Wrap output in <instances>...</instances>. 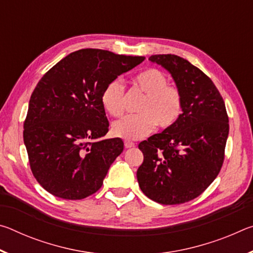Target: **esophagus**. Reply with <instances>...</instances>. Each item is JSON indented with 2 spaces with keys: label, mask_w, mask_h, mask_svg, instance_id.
<instances>
[{
  "label": "esophagus",
  "mask_w": 253,
  "mask_h": 253,
  "mask_svg": "<svg viewBox=\"0 0 253 253\" xmlns=\"http://www.w3.org/2000/svg\"><path fill=\"white\" fill-rule=\"evenodd\" d=\"M134 146H135V143L130 142V140H125V147L126 148H131V147H134Z\"/></svg>",
  "instance_id": "esophagus-1"
}]
</instances>
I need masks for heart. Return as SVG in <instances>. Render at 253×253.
Listing matches in <instances>:
<instances>
[{
    "mask_svg": "<svg viewBox=\"0 0 253 253\" xmlns=\"http://www.w3.org/2000/svg\"><path fill=\"white\" fill-rule=\"evenodd\" d=\"M134 84L143 93L144 99L137 107L138 115H130L115 122L113 134L127 140L139 139L155 129H168L176 124L183 110L182 93L169 84L164 72L149 68L134 78ZM101 104L107 113L114 117L122 116L125 111L124 85L115 79L106 84L101 93Z\"/></svg>",
    "mask_w": 253,
    "mask_h": 253,
    "instance_id": "1",
    "label": "heart"
}]
</instances>
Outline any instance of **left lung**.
<instances>
[{
    "label": "left lung",
    "mask_w": 253,
    "mask_h": 253,
    "mask_svg": "<svg viewBox=\"0 0 253 253\" xmlns=\"http://www.w3.org/2000/svg\"><path fill=\"white\" fill-rule=\"evenodd\" d=\"M149 60L172 76L182 93L183 110L175 125L138 145L144 162L137 181L157 203H185L202 194L220 172L228 114L215 84L187 60L175 54H154Z\"/></svg>",
    "instance_id": "8db88e82"
}]
</instances>
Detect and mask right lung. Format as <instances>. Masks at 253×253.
<instances>
[{"label": "right lung", "mask_w": 253, "mask_h": 253, "mask_svg": "<svg viewBox=\"0 0 253 253\" xmlns=\"http://www.w3.org/2000/svg\"><path fill=\"white\" fill-rule=\"evenodd\" d=\"M107 50L75 51L42 77L29 101L23 140L31 170L54 196L81 200L99 190L121 155V138L102 139L109 123L106 84L144 61Z\"/></svg>", "instance_id": "add662e5"}]
</instances>
